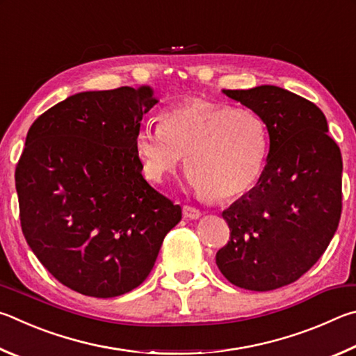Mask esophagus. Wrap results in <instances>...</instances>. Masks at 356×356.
Returning a JSON list of instances; mask_svg holds the SVG:
<instances>
[{"instance_id": "obj_1", "label": "esophagus", "mask_w": 356, "mask_h": 356, "mask_svg": "<svg viewBox=\"0 0 356 356\" xmlns=\"http://www.w3.org/2000/svg\"><path fill=\"white\" fill-rule=\"evenodd\" d=\"M183 216L186 217V219L195 220V219H200V217H202V211L194 208V207H188V204H186V207H183Z\"/></svg>"}]
</instances>
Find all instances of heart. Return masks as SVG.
I'll list each match as a JSON object with an SVG mask.
<instances>
[{"instance_id": "1", "label": "heart", "mask_w": 356, "mask_h": 356, "mask_svg": "<svg viewBox=\"0 0 356 356\" xmlns=\"http://www.w3.org/2000/svg\"><path fill=\"white\" fill-rule=\"evenodd\" d=\"M134 148L149 181L161 183L186 154L191 188L232 200L259 181L269 131L257 111L191 98L168 108L161 123H143Z\"/></svg>"}]
</instances>
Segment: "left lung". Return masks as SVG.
Listing matches in <instances>:
<instances>
[{
    "label": "left lung",
    "mask_w": 356,
    "mask_h": 356,
    "mask_svg": "<svg viewBox=\"0 0 356 356\" xmlns=\"http://www.w3.org/2000/svg\"><path fill=\"white\" fill-rule=\"evenodd\" d=\"M222 93L264 118L270 145L257 186L222 213L232 238L216 264L239 288L278 289L308 272L338 229L341 149L323 112L296 93L277 86Z\"/></svg>",
    "instance_id": "8db88e82"
}]
</instances>
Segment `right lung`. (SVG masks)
Wrapping results in <instances>:
<instances>
[{"instance_id": "right-lung-1", "label": "right lung", "mask_w": 356, "mask_h": 356, "mask_svg": "<svg viewBox=\"0 0 356 356\" xmlns=\"http://www.w3.org/2000/svg\"><path fill=\"white\" fill-rule=\"evenodd\" d=\"M159 99L149 87L79 92L29 128L15 170L22 229L51 275L109 298L152 272L181 208L142 177L134 136Z\"/></svg>"}]
</instances>
